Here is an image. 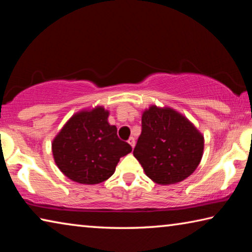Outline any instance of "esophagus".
<instances>
[{
  "instance_id": "34e87169",
  "label": "esophagus",
  "mask_w": 252,
  "mask_h": 252,
  "mask_svg": "<svg viewBox=\"0 0 252 252\" xmlns=\"http://www.w3.org/2000/svg\"><path fill=\"white\" fill-rule=\"evenodd\" d=\"M127 143H129L130 146L132 147V149H133L134 146H135V140H134V138H130L129 140H127Z\"/></svg>"
}]
</instances>
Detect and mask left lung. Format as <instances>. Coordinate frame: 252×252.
<instances>
[{
	"mask_svg": "<svg viewBox=\"0 0 252 252\" xmlns=\"http://www.w3.org/2000/svg\"><path fill=\"white\" fill-rule=\"evenodd\" d=\"M142 131L133 150L147 176L158 185L181 182L202 159L201 132L172 108L150 105L142 112Z\"/></svg>",
	"mask_w": 252,
	"mask_h": 252,
	"instance_id": "left-lung-1",
	"label": "left lung"
}]
</instances>
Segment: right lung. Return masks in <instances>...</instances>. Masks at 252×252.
I'll use <instances>...</instances> for the list:
<instances>
[{"label":"right lung","mask_w":252,"mask_h":252,"mask_svg":"<svg viewBox=\"0 0 252 252\" xmlns=\"http://www.w3.org/2000/svg\"><path fill=\"white\" fill-rule=\"evenodd\" d=\"M103 106L73 114L52 141V153L63 174L82 185H97L112 176L120 158L132 151L118 138Z\"/></svg>","instance_id":"1"}]
</instances>
